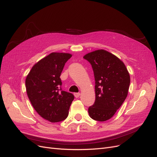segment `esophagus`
I'll return each mask as SVG.
<instances>
[{
	"mask_svg": "<svg viewBox=\"0 0 157 157\" xmlns=\"http://www.w3.org/2000/svg\"><path fill=\"white\" fill-rule=\"evenodd\" d=\"M74 96L75 98H78L80 96V93H74Z\"/></svg>",
	"mask_w": 157,
	"mask_h": 157,
	"instance_id": "1",
	"label": "esophagus"
}]
</instances>
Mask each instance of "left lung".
<instances>
[{"instance_id": "8db88e82", "label": "left lung", "mask_w": 157, "mask_h": 157, "mask_svg": "<svg viewBox=\"0 0 157 157\" xmlns=\"http://www.w3.org/2000/svg\"><path fill=\"white\" fill-rule=\"evenodd\" d=\"M83 59L91 64L95 80V101L88 113L92 119L104 122L113 117L126 98L130 76L122 60L102 49Z\"/></svg>"}]
</instances>
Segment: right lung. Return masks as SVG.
Wrapping results in <instances>:
<instances>
[{"mask_svg": "<svg viewBox=\"0 0 157 157\" xmlns=\"http://www.w3.org/2000/svg\"><path fill=\"white\" fill-rule=\"evenodd\" d=\"M69 53L52 52L35 64L25 79L26 91L34 109L51 122H59L68 116L73 94L62 90L60 78Z\"/></svg>", "mask_w": 157, "mask_h": 157, "instance_id": "right-lung-1", "label": "right lung"}]
</instances>
